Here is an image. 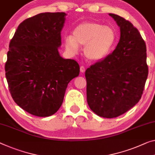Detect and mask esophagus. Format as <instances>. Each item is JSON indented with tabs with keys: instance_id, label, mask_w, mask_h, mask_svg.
<instances>
[{
	"instance_id": "34e87169",
	"label": "esophagus",
	"mask_w": 155,
	"mask_h": 155,
	"mask_svg": "<svg viewBox=\"0 0 155 155\" xmlns=\"http://www.w3.org/2000/svg\"><path fill=\"white\" fill-rule=\"evenodd\" d=\"M84 71H85L84 66H80V72H81V73H84Z\"/></svg>"
}]
</instances>
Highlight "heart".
Masks as SVG:
<instances>
[{
	"label": "heart",
	"instance_id": "b5f03b06",
	"mask_svg": "<svg viewBox=\"0 0 155 155\" xmlns=\"http://www.w3.org/2000/svg\"><path fill=\"white\" fill-rule=\"evenodd\" d=\"M72 34L64 38L66 50L75 54L79 51L80 46H84L83 54L90 61L105 58L116 42V34L113 28L93 21L78 25Z\"/></svg>",
	"mask_w": 155,
	"mask_h": 155
}]
</instances>
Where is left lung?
I'll return each instance as SVG.
<instances>
[{"label":"left lung","mask_w":155,"mask_h":155,"mask_svg":"<svg viewBox=\"0 0 155 155\" xmlns=\"http://www.w3.org/2000/svg\"><path fill=\"white\" fill-rule=\"evenodd\" d=\"M109 15L120 28V40L112 53L86 70L85 77L90 109L101 117L111 118L138 103L148 67L146 43L139 30L121 16Z\"/></svg>","instance_id":"left-lung-1"}]
</instances>
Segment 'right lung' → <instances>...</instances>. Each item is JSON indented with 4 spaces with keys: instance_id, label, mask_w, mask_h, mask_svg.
Here are the masks:
<instances>
[{
    "instance_id": "right-lung-1",
    "label": "right lung",
    "mask_w": 155,
    "mask_h": 155,
    "mask_svg": "<svg viewBox=\"0 0 155 155\" xmlns=\"http://www.w3.org/2000/svg\"><path fill=\"white\" fill-rule=\"evenodd\" d=\"M66 14L45 12L18 25L9 43L5 76L14 102L39 117L55 114L68 84L78 77L77 61L64 59L58 49Z\"/></svg>"
}]
</instances>
